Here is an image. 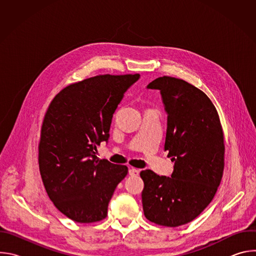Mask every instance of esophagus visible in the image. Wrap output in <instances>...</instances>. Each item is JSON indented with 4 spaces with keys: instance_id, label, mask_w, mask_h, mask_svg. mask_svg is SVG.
I'll use <instances>...</instances> for the list:
<instances>
[{
    "instance_id": "1",
    "label": "esophagus",
    "mask_w": 256,
    "mask_h": 256,
    "mask_svg": "<svg viewBox=\"0 0 256 256\" xmlns=\"http://www.w3.org/2000/svg\"><path fill=\"white\" fill-rule=\"evenodd\" d=\"M128 174H130V176H136V175L138 174V170L136 169V168H130V169L128 170Z\"/></svg>"
}]
</instances>
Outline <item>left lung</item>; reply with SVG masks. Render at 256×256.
I'll return each instance as SVG.
<instances>
[{
    "label": "left lung",
    "instance_id": "obj_1",
    "mask_svg": "<svg viewBox=\"0 0 256 256\" xmlns=\"http://www.w3.org/2000/svg\"><path fill=\"white\" fill-rule=\"evenodd\" d=\"M160 90L165 105L167 132L164 150L174 162L171 177L148 169L142 202L144 216L165 227L188 224L208 206L223 176L224 132L210 99L194 85L160 77L148 85Z\"/></svg>",
    "mask_w": 256,
    "mask_h": 256
}]
</instances>
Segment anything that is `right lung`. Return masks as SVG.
<instances>
[{
	"instance_id": "right-lung-1",
	"label": "right lung",
	"mask_w": 256,
	"mask_h": 256,
	"mask_svg": "<svg viewBox=\"0 0 256 256\" xmlns=\"http://www.w3.org/2000/svg\"><path fill=\"white\" fill-rule=\"evenodd\" d=\"M138 74L99 75L70 84L50 102L44 118L38 164L56 208L77 223L99 222L126 176V165L96 156L108 140L116 109Z\"/></svg>"
}]
</instances>
